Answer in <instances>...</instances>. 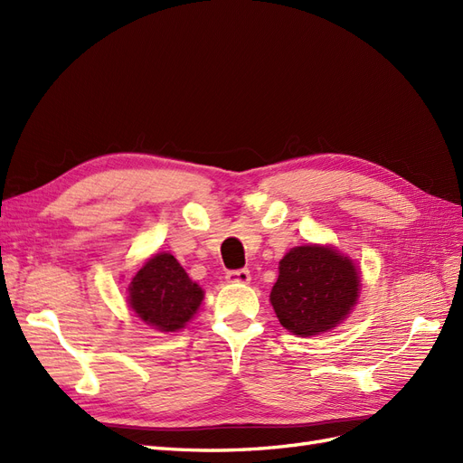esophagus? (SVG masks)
I'll return each mask as SVG.
<instances>
[{
  "instance_id": "esophagus-1",
  "label": "esophagus",
  "mask_w": 463,
  "mask_h": 463,
  "mask_svg": "<svg viewBox=\"0 0 463 463\" xmlns=\"http://www.w3.org/2000/svg\"><path fill=\"white\" fill-rule=\"evenodd\" d=\"M228 282L232 284H249L250 282V272L247 269H240V270H230L226 274Z\"/></svg>"
}]
</instances>
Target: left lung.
Returning <instances> with one entry per match:
<instances>
[{
    "label": "left lung",
    "instance_id": "8db88e82",
    "mask_svg": "<svg viewBox=\"0 0 463 463\" xmlns=\"http://www.w3.org/2000/svg\"><path fill=\"white\" fill-rule=\"evenodd\" d=\"M359 282L354 260L334 247H293L279 260L270 303L279 325L307 338L340 325L357 303Z\"/></svg>",
    "mask_w": 463,
    "mask_h": 463
}]
</instances>
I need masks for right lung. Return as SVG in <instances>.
<instances>
[{
  "label": "right lung",
  "mask_w": 463,
  "mask_h": 463,
  "mask_svg": "<svg viewBox=\"0 0 463 463\" xmlns=\"http://www.w3.org/2000/svg\"><path fill=\"white\" fill-rule=\"evenodd\" d=\"M204 291L187 276L174 255L158 253L138 270L129 286V307L160 332L184 328L197 313Z\"/></svg>",
  "instance_id": "1"
}]
</instances>
